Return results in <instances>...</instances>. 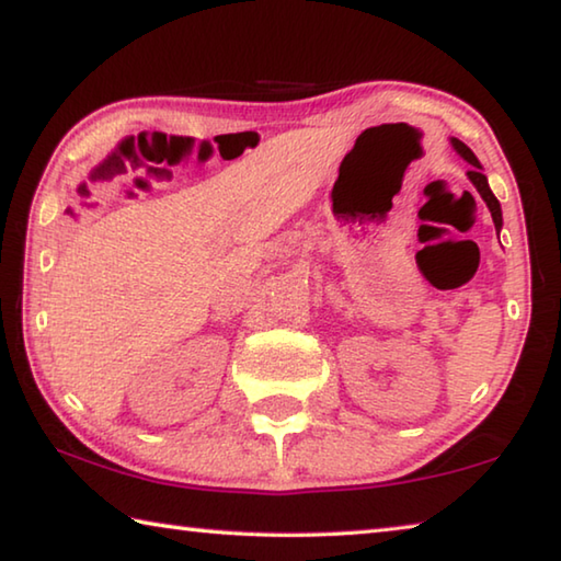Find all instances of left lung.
<instances>
[{
  "instance_id": "obj_1",
  "label": "left lung",
  "mask_w": 561,
  "mask_h": 561,
  "mask_svg": "<svg viewBox=\"0 0 561 561\" xmlns=\"http://www.w3.org/2000/svg\"><path fill=\"white\" fill-rule=\"evenodd\" d=\"M450 146L455 148V153H458L462 160H468V163L472 165V170H468V178H470V183L474 185V190H478V193H480L482 201H485L488 210H490V215H492V222H495L497 237H500V230H502V207H500V201H497V197L492 195V190H490V185H488V178L482 175V165H480V160L474 158L472 150H470L468 146H465L462 140H458V138H450Z\"/></svg>"
}]
</instances>
